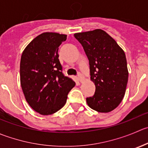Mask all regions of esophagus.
I'll list each match as a JSON object with an SVG mask.
<instances>
[{
  "instance_id": "34e87169",
  "label": "esophagus",
  "mask_w": 148,
  "mask_h": 148,
  "mask_svg": "<svg viewBox=\"0 0 148 148\" xmlns=\"http://www.w3.org/2000/svg\"><path fill=\"white\" fill-rule=\"evenodd\" d=\"M77 77H78V79L79 81L80 82H82L84 80V77H83V75L82 74V73L79 72L78 73V75H77Z\"/></svg>"
}]
</instances>
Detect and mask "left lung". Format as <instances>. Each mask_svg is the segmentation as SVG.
I'll use <instances>...</instances> for the list:
<instances>
[{
  "label": "left lung",
  "mask_w": 148,
  "mask_h": 148,
  "mask_svg": "<svg viewBox=\"0 0 148 148\" xmlns=\"http://www.w3.org/2000/svg\"><path fill=\"white\" fill-rule=\"evenodd\" d=\"M90 64V79L95 85L94 95L86 98L87 105L100 113L114 110L124 98L128 82L125 53L103 30L76 33Z\"/></svg>",
  "instance_id": "8db88e82"
}]
</instances>
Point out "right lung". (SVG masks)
I'll return each instance as SVG.
<instances>
[{
	"mask_svg": "<svg viewBox=\"0 0 148 148\" xmlns=\"http://www.w3.org/2000/svg\"><path fill=\"white\" fill-rule=\"evenodd\" d=\"M66 34L44 32L24 49L20 61V81L26 100L42 115H51L66 103L75 82L63 73L58 47Z\"/></svg>",
	"mask_w": 148,
	"mask_h": 148,
	"instance_id": "right-lung-1",
	"label": "right lung"
}]
</instances>
